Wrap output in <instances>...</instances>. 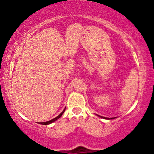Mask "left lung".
Here are the masks:
<instances>
[{"label": "left lung", "instance_id": "left-lung-1", "mask_svg": "<svg viewBox=\"0 0 154 154\" xmlns=\"http://www.w3.org/2000/svg\"><path fill=\"white\" fill-rule=\"evenodd\" d=\"M99 117H101V116H99ZM101 118H106V119H108V120H109V119H112V118H104V117H101Z\"/></svg>", "mask_w": 154, "mask_h": 154}]
</instances>
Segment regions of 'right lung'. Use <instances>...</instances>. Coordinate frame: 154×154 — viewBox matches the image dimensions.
I'll use <instances>...</instances> for the list:
<instances>
[{"mask_svg":"<svg viewBox=\"0 0 154 154\" xmlns=\"http://www.w3.org/2000/svg\"><path fill=\"white\" fill-rule=\"evenodd\" d=\"M65 108L64 110H63V111L61 112V113L59 115V116H58L56 117V118H53V119H52V120H49V121H47V122H39V124H42V125H48V124H51V123H52V122H55L56 121V120H58V118H60L61 116H62V115L63 114V112H64V111H65Z\"/></svg>","mask_w":154,"mask_h":154,"instance_id":"add662e5","label":"right lung"}]
</instances>
